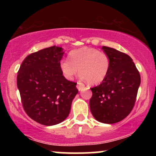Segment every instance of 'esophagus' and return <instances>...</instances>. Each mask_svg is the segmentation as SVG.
<instances>
[{
    "label": "esophagus",
    "instance_id": "esophagus-1",
    "mask_svg": "<svg viewBox=\"0 0 156 156\" xmlns=\"http://www.w3.org/2000/svg\"><path fill=\"white\" fill-rule=\"evenodd\" d=\"M84 87H85V86H84V84L83 83H81V82H78V83H77V88H78L79 91H81Z\"/></svg>",
    "mask_w": 156,
    "mask_h": 156
}]
</instances>
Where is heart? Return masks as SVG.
Wrapping results in <instances>:
<instances>
[{
  "label": "heart",
  "mask_w": 156,
  "mask_h": 156,
  "mask_svg": "<svg viewBox=\"0 0 156 156\" xmlns=\"http://www.w3.org/2000/svg\"><path fill=\"white\" fill-rule=\"evenodd\" d=\"M69 60L60 62V69L64 76L72 80L78 69L82 78L89 84L101 83L108 75L110 58L106 53L93 48L83 47L71 51Z\"/></svg>",
  "instance_id": "1"
}]
</instances>
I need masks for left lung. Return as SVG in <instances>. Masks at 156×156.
<instances>
[{"label":"left lung","mask_w":156,"mask_h":156,"mask_svg":"<svg viewBox=\"0 0 156 156\" xmlns=\"http://www.w3.org/2000/svg\"><path fill=\"white\" fill-rule=\"evenodd\" d=\"M102 49L110 58V68L102 83L91 88L89 107L97 120L113 124L125 119L133 109L141 77L129 55L105 46Z\"/></svg>","instance_id":"1"}]
</instances>
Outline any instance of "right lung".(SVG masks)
<instances>
[{
    "mask_svg": "<svg viewBox=\"0 0 156 156\" xmlns=\"http://www.w3.org/2000/svg\"><path fill=\"white\" fill-rule=\"evenodd\" d=\"M62 51L52 46L31 53L17 73V85L23 108L39 124L49 126L64 121L78 92L77 83L66 79L61 71Z\"/></svg>",
    "mask_w": 156,
    "mask_h": 156,
    "instance_id": "obj_1",
    "label": "right lung"
}]
</instances>
